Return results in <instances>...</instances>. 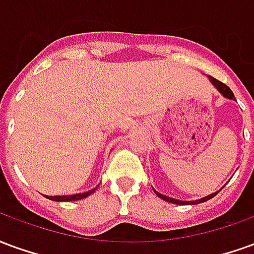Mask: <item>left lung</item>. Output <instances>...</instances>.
Returning <instances> with one entry per match:
<instances>
[{
    "label": "left lung",
    "instance_id": "1",
    "mask_svg": "<svg viewBox=\"0 0 254 254\" xmlns=\"http://www.w3.org/2000/svg\"><path fill=\"white\" fill-rule=\"evenodd\" d=\"M209 80L212 81V84L216 87V88L223 94V96H226V98H229V99H235L234 98V94H233V91L226 85L224 83H222V81H219V80H216V78H213L209 76ZM155 193L158 194V196L160 197V198H163V200H166V201L169 202H173V204H200V202H204L207 201V200H209V198H212L213 196H216L218 194V191L216 193H212V194H209V196L204 197V198H200V200H196V201H181V200H176V198H171V197H167L165 196V194H160V193H158V191L155 190Z\"/></svg>",
    "mask_w": 254,
    "mask_h": 254
}]
</instances>
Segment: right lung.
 <instances>
[{
    "instance_id": "add662e5",
    "label": "right lung",
    "mask_w": 254,
    "mask_h": 254,
    "mask_svg": "<svg viewBox=\"0 0 254 254\" xmlns=\"http://www.w3.org/2000/svg\"><path fill=\"white\" fill-rule=\"evenodd\" d=\"M95 189H96V188H95ZM95 189L85 191V193H80V194H72V196H52V197L46 196V197L47 198H50V200H53V201H76V200H81V198H84V197L89 196L91 193H94Z\"/></svg>"
}]
</instances>
